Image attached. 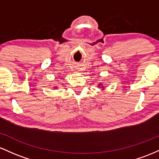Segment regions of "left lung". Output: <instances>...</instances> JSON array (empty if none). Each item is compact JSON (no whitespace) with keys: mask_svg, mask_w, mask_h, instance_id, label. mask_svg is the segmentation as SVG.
Instances as JSON below:
<instances>
[{"mask_svg":"<svg viewBox=\"0 0 159 159\" xmlns=\"http://www.w3.org/2000/svg\"><path fill=\"white\" fill-rule=\"evenodd\" d=\"M101 87H103V86H101Z\"/></svg>","mask_w":159,"mask_h":159,"instance_id":"8db88e82","label":"left lung"}]
</instances>
